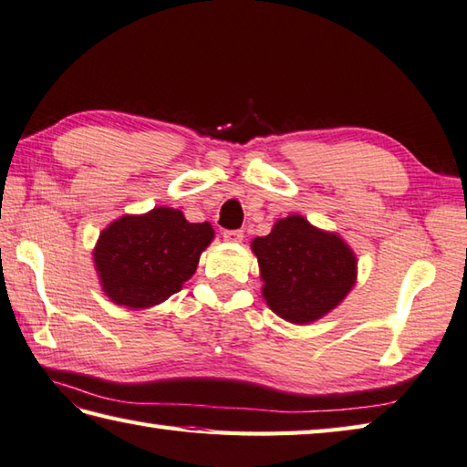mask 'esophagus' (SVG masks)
Returning a JSON list of instances; mask_svg holds the SVG:
<instances>
[{"instance_id":"esophagus-1","label":"esophagus","mask_w":467,"mask_h":467,"mask_svg":"<svg viewBox=\"0 0 467 467\" xmlns=\"http://www.w3.org/2000/svg\"><path fill=\"white\" fill-rule=\"evenodd\" d=\"M223 236H224V241H228V243H241L244 234H243V231H224Z\"/></svg>"}]
</instances>
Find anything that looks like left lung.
<instances>
[{
	"label": "left lung",
	"mask_w": 467,
	"mask_h": 467,
	"mask_svg": "<svg viewBox=\"0 0 467 467\" xmlns=\"http://www.w3.org/2000/svg\"><path fill=\"white\" fill-rule=\"evenodd\" d=\"M251 249L259 261L265 301L291 324L324 317L356 283L350 246L299 214L281 218L267 236L251 243Z\"/></svg>",
	"instance_id": "8db88e82"
}]
</instances>
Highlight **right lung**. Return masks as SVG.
<instances>
[{
    "label": "right lung",
    "instance_id": "obj_1",
    "mask_svg": "<svg viewBox=\"0 0 467 467\" xmlns=\"http://www.w3.org/2000/svg\"><path fill=\"white\" fill-rule=\"evenodd\" d=\"M213 239L208 223H188L168 206L117 218L100 233L93 253L100 287L117 306H158L194 275Z\"/></svg>",
    "mask_w": 467,
    "mask_h": 467
}]
</instances>
